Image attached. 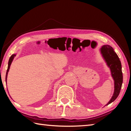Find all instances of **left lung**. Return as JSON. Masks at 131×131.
<instances>
[{"label": "left lung", "mask_w": 131, "mask_h": 131, "mask_svg": "<svg viewBox=\"0 0 131 131\" xmlns=\"http://www.w3.org/2000/svg\"><path fill=\"white\" fill-rule=\"evenodd\" d=\"M101 51L107 65L110 69L111 73L114 81V92L110 101L106 105H108L118 97L123 84V76L121 61L113 48L108 45H105L101 48Z\"/></svg>", "instance_id": "1"}]
</instances>
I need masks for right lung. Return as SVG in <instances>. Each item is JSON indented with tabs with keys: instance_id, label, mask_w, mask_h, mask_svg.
I'll use <instances>...</instances> for the list:
<instances>
[{
	"instance_id": "add662e5",
	"label": "right lung",
	"mask_w": 131,
	"mask_h": 131,
	"mask_svg": "<svg viewBox=\"0 0 131 131\" xmlns=\"http://www.w3.org/2000/svg\"><path fill=\"white\" fill-rule=\"evenodd\" d=\"M15 54H13L12 56L10 57V59H9V61H8V68H7V72H6V80H7V74H8V70H9V69L10 67V65H11V63H12V61L13 60V59H14V57H15Z\"/></svg>"
}]
</instances>
